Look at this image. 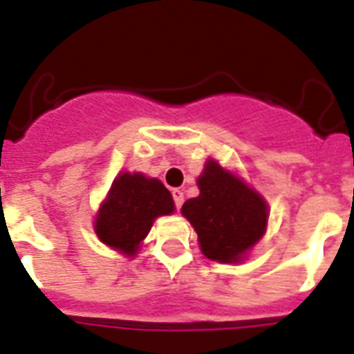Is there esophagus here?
<instances>
[{
  "mask_svg": "<svg viewBox=\"0 0 354 354\" xmlns=\"http://www.w3.org/2000/svg\"><path fill=\"white\" fill-rule=\"evenodd\" d=\"M171 196H174L175 207H177V210H179V208L183 207V203H185V194H183V192L177 190V188H175V190L171 192Z\"/></svg>",
  "mask_w": 354,
  "mask_h": 354,
  "instance_id": "1",
  "label": "esophagus"
}]
</instances>
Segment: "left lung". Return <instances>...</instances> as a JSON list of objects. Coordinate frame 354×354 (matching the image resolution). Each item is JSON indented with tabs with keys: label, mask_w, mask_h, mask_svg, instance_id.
<instances>
[{
	"label": "left lung",
	"mask_w": 354,
	"mask_h": 354,
	"mask_svg": "<svg viewBox=\"0 0 354 354\" xmlns=\"http://www.w3.org/2000/svg\"><path fill=\"white\" fill-rule=\"evenodd\" d=\"M197 186L199 196L185 201L180 214L197 232L201 253L223 264L248 259L268 229V201L214 158L205 162Z\"/></svg>",
	"instance_id": "obj_1"
}]
</instances>
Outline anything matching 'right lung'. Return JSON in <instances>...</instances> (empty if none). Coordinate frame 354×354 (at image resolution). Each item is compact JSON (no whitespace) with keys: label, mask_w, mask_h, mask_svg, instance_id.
I'll list each match as a JSON object with an SVG mask.
<instances>
[{"label":"right lung","mask_w":354,"mask_h":354,"mask_svg":"<svg viewBox=\"0 0 354 354\" xmlns=\"http://www.w3.org/2000/svg\"><path fill=\"white\" fill-rule=\"evenodd\" d=\"M175 210L169 190L155 177L122 171L112 180L94 220L101 242L125 257H136L158 216Z\"/></svg>","instance_id":"1"}]
</instances>
